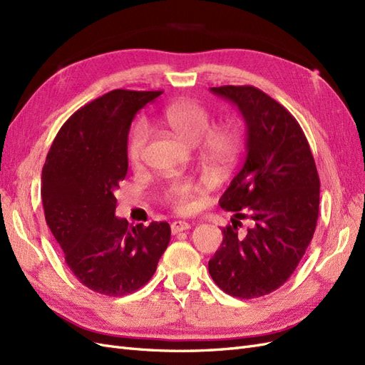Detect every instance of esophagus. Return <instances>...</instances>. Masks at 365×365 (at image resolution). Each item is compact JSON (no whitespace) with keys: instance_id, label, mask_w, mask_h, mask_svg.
<instances>
[{"instance_id":"34e87169","label":"esophagus","mask_w":365,"mask_h":365,"mask_svg":"<svg viewBox=\"0 0 365 365\" xmlns=\"http://www.w3.org/2000/svg\"><path fill=\"white\" fill-rule=\"evenodd\" d=\"M170 228H172V233L176 235V233H181V231L189 230L190 224L185 222V220H175V222H172Z\"/></svg>"}]
</instances>
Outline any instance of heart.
Masks as SVG:
<instances>
[{"label":"heart","mask_w":365,"mask_h":365,"mask_svg":"<svg viewBox=\"0 0 365 365\" xmlns=\"http://www.w3.org/2000/svg\"><path fill=\"white\" fill-rule=\"evenodd\" d=\"M163 123L187 145H200L204 158L215 169L224 170L235 163L242 148L240 132L233 126L212 128V115L207 109L190 98H181L164 108ZM149 140L148 126L138 121L132 126L128 137V158L140 164ZM204 192V185L195 180H175L163 192L164 202L180 213L189 212L195 197Z\"/></svg>","instance_id":"b5f03b06"}]
</instances>
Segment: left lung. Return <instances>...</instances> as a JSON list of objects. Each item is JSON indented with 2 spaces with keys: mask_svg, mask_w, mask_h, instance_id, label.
I'll use <instances>...</instances> for the list:
<instances>
[{
  "mask_svg": "<svg viewBox=\"0 0 365 365\" xmlns=\"http://www.w3.org/2000/svg\"><path fill=\"white\" fill-rule=\"evenodd\" d=\"M237 106L247 126V158L219 200L236 212L208 272L224 292L257 298L279 289L304 256L315 233L319 178L304 132L294 115L256 86H216ZM239 218H250L245 234Z\"/></svg>",
  "mask_w": 365,
  "mask_h": 365,
  "instance_id": "left-lung-1",
  "label": "left lung"
}]
</instances>
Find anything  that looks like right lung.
<instances>
[{
    "instance_id": "1",
    "label": "right lung",
    "mask_w": 365,
    "mask_h": 365,
    "mask_svg": "<svg viewBox=\"0 0 365 365\" xmlns=\"http://www.w3.org/2000/svg\"><path fill=\"white\" fill-rule=\"evenodd\" d=\"M163 91L114 90L86 103L59 129L42 168L46 220L68 268L109 297L145 286L170 240L168 222L132 227L115 216L114 192L128 173V134Z\"/></svg>"
}]
</instances>
